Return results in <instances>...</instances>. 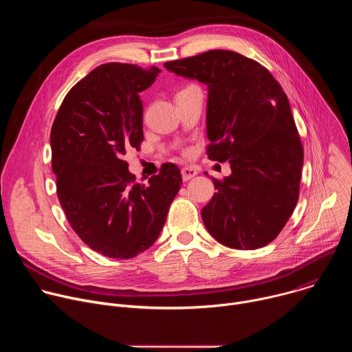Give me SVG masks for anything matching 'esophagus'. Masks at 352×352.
Listing matches in <instances>:
<instances>
[{"mask_svg": "<svg viewBox=\"0 0 352 352\" xmlns=\"http://www.w3.org/2000/svg\"><path fill=\"white\" fill-rule=\"evenodd\" d=\"M181 175H182V179H184V181H189L190 178H193V177L197 175V171H196V168H193V167H184V168L181 170Z\"/></svg>", "mask_w": 352, "mask_h": 352, "instance_id": "esophagus-1", "label": "esophagus"}]
</instances>
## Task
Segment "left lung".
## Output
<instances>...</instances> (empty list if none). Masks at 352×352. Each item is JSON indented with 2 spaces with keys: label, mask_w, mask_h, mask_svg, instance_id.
<instances>
[{
  "label": "left lung",
  "mask_w": 352,
  "mask_h": 352,
  "mask_svg": "<svg viewBox=\"0 0 352 352\" xmlns=\"http://www.w3.org/2000/svg\"><path fill=\"white\" fill-rule=\"evenodd\" d=\"M164 67L208 86V155L231 166L224 181L212 177L217 192L202 209L205 227L232 249L267 245L296 206L304 166L287 94L259 63L226 50Z\"/></svg>",
  "instance_id": "obj_1"
}]
</instances>
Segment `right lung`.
Returning <instances> with one entry per match:
<instances>
[{"instance_id": "right-lung-1", "label": "right lung", "mask_w": 352, "mask_h": 352, "mask_svg": "<svg viewBox=\"0 0 352 352\" xmlns=\"http://www.w3.org/2000/svg\"><path fill=\"white\" fill-rule=\"evenodd\" d=\"M160 72L120 63L97 67L68 91L52 128L61 208L78 236L113 259L135 258L157 241L182 184L179 168L164 164L140 185L122 160L143 140L139 93Z\"/></svg>"}]
</instances>
